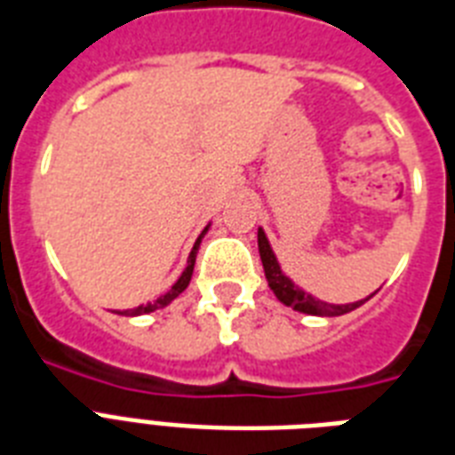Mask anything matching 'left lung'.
Returning <instances> with one entry per match:
<instances>
[{
	"mask_svg": "<svg viewBox=\"0 0 455 455\" xmlns=\"http://www.w3.org/2000/svg\"><path fill=\"white\" fill-rule=\"evenodd\" d=\"M258 251H260V260H263L265 279H267V286L272 289V293L277 296L279 303H284L286 307L296 312H303V315H315V317H340V315H347V312L357 310L359 305H364L369 298L376 296L373 291L371 296L362 298V300H355V303H326V300H319L312 293L303 291L298 284H293L289 277H286L282 267H279V260L272 251L270 242L265 237L263 228H258Z\"/></svg>",
	"mask_w": 455,
	"mask_h": 455,
	"instance_id": "1",
	"label": "left lung"
}]
</instances>
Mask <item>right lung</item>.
<instances>
[{"mask_svg": "<svg viewBox=\"0 0 455 455\" xmlns=\"http://www.w3.org/2000/svg\"><path fill=\"white\" fill-rule=\"evenodd\" d=\"M206 232H209V225H206L204 230H202V235H199L197 242H195V246H192L190 256H188V265H185L183 275L176 279V284L171 286L166 293H162L157 300H152V303H145V305H138V307H133V310H126V315H129V317H138V315H148V312H155V310H159V307H166L171 300H176V298L180 296L185 289H188V284H190V279H192V270H195V260H197L199 244H202V237H204Z\"/></svg>", "mask_w": 455, "mask_h": 455, "instance_id": "1", "label": "right lung"}]
</instances>
